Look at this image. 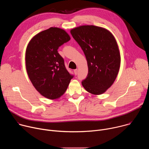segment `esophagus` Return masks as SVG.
Here are the masks:
<instances>
[{
    "label": "esophagus",
    "instance_id": "1",
    "mask_svg": "<svg viewBox=\"0 0 149 149\" xmlns=\"http://www.w3.org/2000/svg\"><path fill=\"white\" fill-rule=\"evenodd\" d=\"M74 74L76 75L77 74V73H78V70H77V69L74 70Z\"/></svg>",
    "mask_w": 149,
    "mask_h": 149
}]
</instances>
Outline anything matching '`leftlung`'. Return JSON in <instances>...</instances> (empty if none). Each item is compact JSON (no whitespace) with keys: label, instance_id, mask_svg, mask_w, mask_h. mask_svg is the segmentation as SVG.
<instances>
[{"label":"left lung","instance_id":"8db88e82","mask_svg":"<svg viewBox=\"0 0 149 149\" xmlns=\"http://www.w3.org/2000/svg\"><path fill=\"white\" fill-rule=\"evenodd\" d=\"M70 32L87 61L88 74L82 86L93 95L104 93L115 81L120 67V53L114 35L94 25L79 26Z\"/></svg>","mask_w":149,"mask_h":149}]
</instances>
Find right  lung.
Listing matches in <instances>:
<instances>
[{
    "label": "right lung",
    "mask_w": 149,
    "mask_h": 149,
    "mask_svg": "<svg viewBox=\"0 0 149 149\" xmlns=\"http://www.w3.org/2000/svg\"><path fill=\"white\" fill-rule=\"evenodd\" d=\"M70 39L65 30L51 27L35 35L27 45L25 65L28 75L37 91L48 99L60 98L73 77L57 51Z\"/></svg>",
    "instance_id": "right-lung-1"
}]
</instances>
